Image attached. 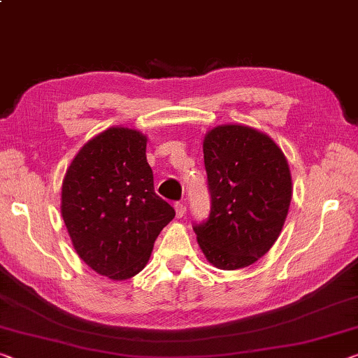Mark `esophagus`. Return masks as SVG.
I'll use <instances>...</instances> for the list:
<instances>
[{"label": "esophagus", "mask_w": 358, "mask_h": 358, "mask_svg": "<svg viewBox=\"0 0 358 358\" xmlns=\"http://www.w3.org/2000/svg\"><path fill=\"white\" fill-rule=\"evenodd\" d=\"M175 212H177V217L178 218L185 217V213H186V206H185V203L183 202L175 203Z\"/></svg>", "instance_id": "34e87169"}]
</instances>
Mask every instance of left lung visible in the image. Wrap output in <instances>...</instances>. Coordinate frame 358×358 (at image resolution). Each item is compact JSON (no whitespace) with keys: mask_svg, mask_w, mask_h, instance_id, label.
<instances>
[{"mask_svg":"<svg viewBox=\"0 0 358 358\" xmlns=\"http://www.w3.org/2000/svg\"><path fill=\"white\" fill-rule=\"evenodd\" d=\"M210 213L192 224L218 269L253 264L269 252L292 201L287 159L268 135L247 126L215 127L203 140Z\"/></svg>","mask_w":358,"mask_h":358,"instance_id":"obj_1","label":"left lung"}]
</instances>
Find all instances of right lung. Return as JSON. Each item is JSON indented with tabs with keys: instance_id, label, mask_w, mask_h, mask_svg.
<instances>
[{
	"instance_id": "add662e5",
	"label": "right lung",
	"mask_w": 358,
	"mask_h": 358,
	"mask_svg": "<svg viewBox=\"0 0 358 358\" xmlns=\"http://www.w3.org/2000/svg\"><path fill=\"white\" fill-rule=\"evenodd\" d=\"M62 217L75 250L95 272L113 280L138 274L175 217L155 191L145 135L111 127L87 141L66 170Z\"/></svg>"
}]
</instances>
